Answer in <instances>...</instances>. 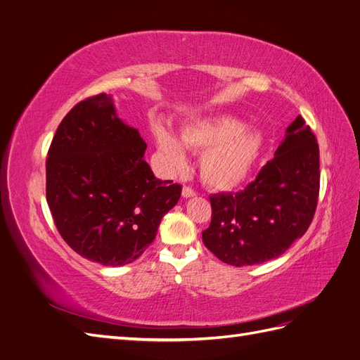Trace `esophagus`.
Returning <instances> with one entry per match:
<instances>
[{
    "instance_id": "obj_1",
    "label": "esophagus",
    "mask_w": 360,
    "mask_h": 360,
    "mask_svg": "<svg viewBox=\"0 0 360 360\" xmlns=\"http://www.w3.org/2000/svg\"><path fill=\"white\" fill-rule=\"evenodd\" d=\"M181 195L184 198H191V197H195V195H197V192H195L192 188H189V186H184L183 188V191H181Z\"/></svg>"
}]
</instances>
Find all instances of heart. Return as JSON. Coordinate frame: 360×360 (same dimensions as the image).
<instances>
[{"label": "heart", "instance_id": "heart-1", "mask_svg": "<svg viewBox=\"0 0 360 360\" xmlns=\"http://www.w3.org/2000/svg\"><path fill=\"white\" fill-rule=\"evenodd\" d=\"M156 144L171 171L186 168L189 150L202 153V181L217 191H230L242 184L252 169L263 146V136L233 115L197 118L181 129V138L169 129L155 127Z\"/></svg>", "mask_w": 360, "mask_h": 360}]
</instances>
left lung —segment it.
Here are the masks:
<instances>
[{
  "label": "left lung",
  "mask_w": 360,
  "mask_h": 360,
  "mask_svg": "<svg viewBox=\"0 0 360 360\" xmlns=\"http://www.w3.org/2000/svg\"><path fill=\"white\" fill-rule=\"evenodd\" d=\"M320 193L317 138L299 115L275 158L237 193L210 197L205 248L231 266H252L282 255L309 228Z\"/></svg>",
  "instance_id": "obj_1"
}]
</instances>
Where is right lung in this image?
<instances>
[{
	"label": "right lung",
	"instance_id": "obj_1",
	"mask_svg": "<svg viewBox=\"0 0 360 360\" xmlns=\"http://www.w3.org/2000/svg\"><path fill=\"white\" fill-rule=\"evenodd\" d=\"M147 144L105 93L63 118L46 159V200L61 237L103 266L132 263L155 240L181 186L155 177Z\"/></svg>",
	"mask_w": 360,
	"mask_h": 360
}]
</instances>
